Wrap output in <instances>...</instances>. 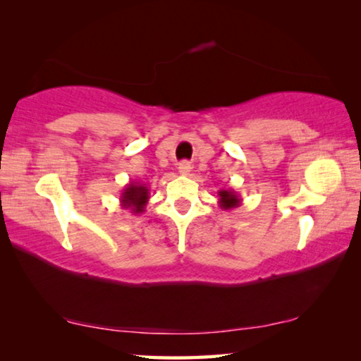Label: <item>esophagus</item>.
<instances>
[{"instance_id": "34e87169", "label": "esophagus", "mask_w": 361, "mask_h": 361, "mask_svg": "<svg viewBox=\"0 0 361 361\" xmlns=\"http://www.w3.org/2000/svg\"><path fill=\"white\" fill-rule=\"evenodd\" d=\"M190 164L187 161H184V162H180L179 164V174H182V176H189V172H190Z\"/></svg>"}]
</instances>
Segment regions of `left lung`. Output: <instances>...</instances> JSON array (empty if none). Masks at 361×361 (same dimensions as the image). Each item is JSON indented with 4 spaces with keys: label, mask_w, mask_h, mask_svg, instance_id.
I'll use <instances>...</instances> for the list:
<instances>
[{
    "label": "left lung",
    "mask_w": 361,
    "mask_h": 361,
    "mask_svg": "<svg viewBox=\"0 0 361 361\" xmlns=\"http://www.w3.org/2000/svg\"><path fill=\"white\" fill-rule=\"evenodd\" d=\"M219 197H220L219 205H220V209H224V210H233V209H236V207L241 205L240 195L236 194L233 189L219 190Z\"/></svg>",
    "instance_id": "8db88e82"
}]
</instances>
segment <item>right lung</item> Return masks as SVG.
Instances as JSON below:
<instances>
[{"label":"right lung","mask_w":361,"mask_h":361,"mask_svg":"<svg viewBox=\"0 0 361 361\" xmlns=\"http://www.w3.org/2000/svg\"><path fill=\"white\" fill-rule=\"evenodd\" d=\"M149 202V189L146 184L141 182H130L125 185L121 195H120V204L125 210H131V214H142L145 207Z\"/></svg>","instance_id":"obj_1"}]
</instances>
